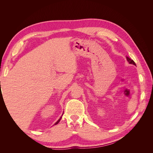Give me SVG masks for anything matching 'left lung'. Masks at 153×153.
Segmentation results:
<instances>
[{
  "instance_id": "8db88e82",
  "label": "left lung",
  "mask_w": 153,
  "mask_h": 153,
  "mask_svg": "<svg viewBox=\"0 0 153 153\" xmlns=\"http://www.w3.org/2000/svg\"><path fill=\"white\" fill-rule=\"evenodd\" d=\"M126 59H127V61L129 62V64H133V65H135L136 66V64L135 63V62H134L132 59H129V57H126Z\"/></svg>"
}]
</instances>
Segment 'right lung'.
Here are the masks:
<instances>
[{
	"mask_svg": "<svg viewBox=\"0 0 153 153\" xmlns=\"http://www.w3.org/2000/svg\"><path fill=\"white\" fill-rule=\"evenodd\" d=\"M61 117H61V118H60V119H59L58 120V121H57L56 123H55V124H58V123H59V121H61Z\"/></svg>",
	"mask_w": 153,
	"mask_h": 153,
	"instance_id": "add662e5",
	"label": "right lung"
}]
</instances>
